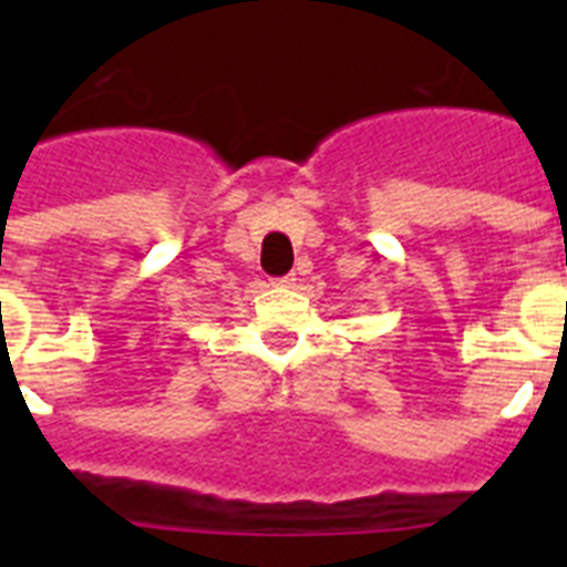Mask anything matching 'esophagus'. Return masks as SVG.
Instances as JSON below:
<instances>
[{
	"instance_id": "obj_1",
	"label": "esophagus",
	"mask_w": 567,
	"mask_h": 567,
	"mask_svg": "<svg viewBox=\"0 0 567 567\" xmlns=\"http://www.w3.org/2000/svg\"><path fill=\"white\" fill-rule=\"evenodd\" d=\"M295 280H298L295 275H284V278H275L272 284H275V287H280V289H292Z\"/></svg>"
}]
</instances>
